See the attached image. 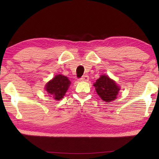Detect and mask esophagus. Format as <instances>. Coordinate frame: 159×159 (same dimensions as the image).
I'll list each match as a JSON object with an SVG mask.
<instances>
[{
    "instance_id": "34e87169",
    "label": "esophagus",
    "mask_w": 159,
    "mask_h": 159,
    "mask_svg": "<svg viewBox=\"0 0 159 159\" xmlns=\"http://www.w3.org/2000/svg\"><path fill=\"white\" fill-rule=\"evenodd\" d=\"M89 76H87V75H85V76H83L81 78H80V79H79L80 81H85V82H87V81H88L89 80Z\"/></svg>"
}]
</instances>
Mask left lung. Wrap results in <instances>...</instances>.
Instances as JSON below:
<instances>
[{
  "instance_id": "8db88e82",
  "label": "left lung",
  "mask_w": 159,
  "mask_h": 159,
  "mask_svg": "<svg viewBox=\"0 0 159 159\" xmlns=\"http://www.w3.org/2000/svg\"><path fill=\"white\" fill-rule=\"evenodd\" d=\"M96 91L102 100L109 102L116 99L120 87L117 84L107 75H101L93 84Z\"/></svg>"
}]
</instances>
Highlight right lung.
Here are the masks:
<instances>
[{
  "label": "right lung",
  "mask_w": 159,
  "mask_h": 159,
  "mask_svg": "<svg viewBox=\"0 0 159 159\" xmlns=\"http://www.w3.org/2000/svg\"><path fill=\"white\" fill-rule=\"evenodd\" d=\"M70 84L68 78L62 74H57L46 83L45 89L49 96L52 97L56 100H60L66 94Z\"/></svg>",
  "instance_id": "add662e5"
}]
</instances>
